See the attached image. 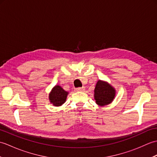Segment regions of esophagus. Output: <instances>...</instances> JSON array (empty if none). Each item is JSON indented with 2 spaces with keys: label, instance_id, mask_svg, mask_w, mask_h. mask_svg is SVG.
<instances>
[{
  "label": "esophagus",
  "instance_id": "esophagus-1",
  "mask_svg": "<svg viewBox=\"0 0 157 157\" xmlns=\"http://www.w3.org/2000/svg\"><path fill=\"white\" fill-rule=\"evenodd\" d=\"M84 90H85V88H84V87H81V88H75V91H77V92L81 91V92H82V91H84Z\"/></svg>",
  "mask_w": 157,
  "mask_h": 157
}]
</instances>
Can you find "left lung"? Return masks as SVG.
<instances>
[{
  "label": "left lung",
  "mask_w": 157,
  "mask_h": 157,
  "mask_svg": "<svg viewBox=\"0 0 157 157\" xmlns=\"http://www.w3.org/2000/svg\"><path fill=\"white\" fill-rule=\"evenodd\" d=\"M115 95V90L108 83L99 80L94 89V99L96 104L105 106L111 103Z\"/></svg>",
  "instance_id": "8db88e82"
}]
</instances>
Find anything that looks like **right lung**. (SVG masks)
<instances>
[{"mask_svg":"<svg viewBox=\"0 0 157 157\" xmlns=\"http://www.w3.org/2000/svg\"><path fill=\"white\" fill-rule=\"evenodd\" d=\"M68 92L65 91L61 86H56L49 94V100L54 106H61L66 101Z\"/></svg>","mask_w":157,"mask_h":157,"instance_id":"obj_1","label":"right lung"}]
</instances>
